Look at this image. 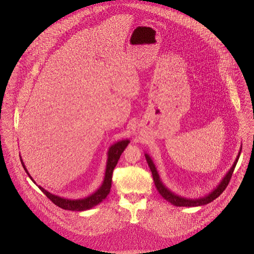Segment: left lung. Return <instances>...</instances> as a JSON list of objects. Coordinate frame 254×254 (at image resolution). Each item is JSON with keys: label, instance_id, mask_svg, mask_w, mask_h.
<instances>
[{"label": "left lung", "instance_id": "left-lung-1", "mask_svg": "<svg viewBox=\"0 0 254 254\" xmlns=\"http://www.w3.org/2000/svg\"><path fill=\"white\" fill-rule=\"evenodd\" d=\"M241 151H242V149L240 150L239 155H238L234 165L232 166V168L230 169L228 174L224 177V179L222 180V182L218 185L217 188L211 193H209L208 195H206L204 197H201V198H197V199H188V198H185V197H181V196L173 193L167 188H165V186L161 183L160 179H159V175H158V173L156 171V168H155L152 160L150 159L148 154H145V156L146 162H147V164H148V166L150 168V171H151V174H152V178H153V181H154V185L156 187V190L161 194V196L163 198H165L168 202L172 203L173 205H176V206H188L189 207V206H199V205L207 204V203L213 201L215 198H217L218 196L225 190V189L227 188L229 182H230L231 178H232V175H233V172H234L235 167L237 165V162L239 160Z\"/></svg>", "mask_w": 254, "mask_h": 254}]
</instances>
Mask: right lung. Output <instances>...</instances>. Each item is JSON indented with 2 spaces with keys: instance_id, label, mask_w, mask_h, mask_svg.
Masks as SVG:
<instances>
[{
  "instance_id": "1",
  "label": "right lung",
  "mask_w": 254,
  "mask_h": 254,
  "mask_svg": "<svg viewBox=\"0 0 254 254\" xmlns=\"http://www.w3.org/2000/svg\"><path fill=\"white\" fill-rule=\"evenodd\" d=\"M129 144L128 140H124L121 142H118L116 144L110 146L109 150V158H108V163H107V169H106V175H105V180L103 185L101 186V188L93 194H91L90 196L83 198V199H65L63 197H60L58 195L52 194L49 191H47L45 189H43L42 187L39 186V189L44 192V194H46V196L52 200V202H54L57 206L65 209V210H71V211H83V210H87L92 208L93 206L99 204L100 202H102L109 193L110 191V188H111V182H112V173L114 170V167L116 166L118 159L120 158V155L122 154L123 150L126 148V146ZM21 160V159H20ZM21 164L25 170V172L28 174V176L30 177V179L33 181L32 177L29 175L28 171L26 170L24 163L21 160ZM34 182V181H33Z\"/></svg>"
}]
</instances>
